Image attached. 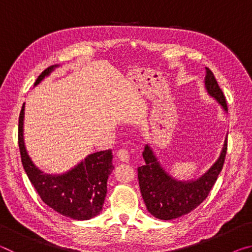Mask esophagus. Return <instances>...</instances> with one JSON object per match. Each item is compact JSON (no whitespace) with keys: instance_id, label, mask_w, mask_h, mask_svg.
Masks as SVG:
<instances>
[{"instance_id":"1","label":"esophagus","mask_w":252,"mask_h":252,"mask_svg":"<svg viewBox=\"0 0 252 252\" xmlns=\"http://www.w3.org/2000/svg\"><path fill=\"white\" fill-rule=\"evenodd\" d=\"M117 155H118L119 159H120L121 161H123V162H129L130 155H129V151H127L126 149H120V150H118Z\"/></svg>"}]
</instances>
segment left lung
Returning <instances> with one entry per match:
<instances>
[{
	"instance_id": "8db88e82",
	"label": "left lung",
	"mask_w": 252,
	"mask_h": 252,
	"mask_svg": "<svg viewBox=\"0 0 252 252\" xmlns=\"http://www.w3.org/2000/svg\"><path fill=\"white\" fill-rule=\"evenodd\" d=\"M204 83L209 94L215 97L227 111V101L223 92L217 82L215 74L208 67ZM227 148L228 141L225 139L219 159L202 177L194 181L181 182L174 180L161 168L151 149L146 146L142 153L146 163L138 168V179L148 211L158 219L172 220L194 210L206 200L218 179L223 167Z\"/></svg>"
}]
</instances>
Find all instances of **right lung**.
<instances>
[{
	"mask_svg": "<svg viewBox=\"0 0 252 252\" xmlns=\"http://www.w3.org/2000/svg\"><path fill=\"white\" fill-rule=\"evenodd\" d=\"M54 66L45 69L34 85L49 75ZM24 104L19 117V148L21 161L29 180L46 206L60 215L75 220H89L99 215L106 195V181L112 172V151L92 153L71 171L62 176L43 174L30 159L23 141Z\"/></svg>",
	"mask_w": 252,
	"mask_h": 252,
	"instance_id": "add662e5",
	"label": "right lung"
}]
</instances>
